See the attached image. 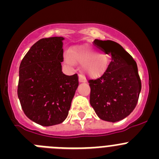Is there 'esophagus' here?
Segmentation results:
<instances>
[{"mask_svg": "<svg viewBox=\"0 0 159 159\" xmlns=\"http://www.w3.org/2000/svg\"><path fill=\"white\" fill-rule=\"evenodd\" d=\"M79 82L80 83L85 82V77L82 75H80V76H79Z\"/></svg>", "mask_w": 159, "mask_h": 159, "instance_id": "34e87169", "label": "esophagus"}]
</instances>
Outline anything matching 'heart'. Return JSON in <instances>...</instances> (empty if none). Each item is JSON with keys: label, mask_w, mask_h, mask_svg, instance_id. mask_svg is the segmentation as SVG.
Instances as JSON below:
<instances>
[{"label": "heart", "mask_w": 159, "mask_h": 159, "mask_svg": "<svg viewBox=\"0 0 159 159\" xmlns=\"http://www.w3.org/2000/svg\"><path fill=\"white\" fill-rule=\"evenodd\" d=\"M65 61L69 65L83 64L84 73L89 77H96L106 70L108 58L102 53L88 46H75L65 55Z\"/></svg>", "instance_id": "heart-1"}]
</instances>
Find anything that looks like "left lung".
I'll return each instance as SVG.
<instances>
[{"mask_svg":"<svg viewBox=\"0 0 159 159\" xmlns=\"http://www.w3.org/2000/svg\"><path fill=\"white\" fill-rule=\"evenodd\" d=\"M111 60L106 71L95 80H89L90 103L99 119L120 121L136 107L141 92L137 64L120 44L112 40H95Z\"/></svg>","mask_w":159,"mask_h":159,"instance_id":"8db88e82","label":"left lung"}]
</instances>
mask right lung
Here are the masks:
<instances>
[{"instance_id":"right-lung-1","label":"right lung","mask_w":159,"mask_h":159,"mask_svg":"<svg viewBox=\"0 0 159 159\" xmlns=\"http://www.w3.org/2000/svg\"><path fill=\"white\" fill-rule=\"evenodd\" d=\"M62 36L43 38L31 47L19 68L17 95L24 113L43 127L63 123L79 85L78 75H66Z\"/></svg>"}]
</instances>
